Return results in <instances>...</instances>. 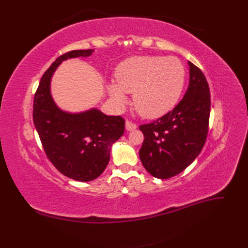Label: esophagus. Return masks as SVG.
<instances>
[{
  "label": "esophagus",
  "instance_id": "1",
  "mask_svg": "<svg viewBox=\"0 0 248 248\" xmlns=\"http://www.w3.org/2000/svg\"><path fill=\"white\" fill-rule=\"evenodd\" d=\"M125 128H126V130L132 131L134 129H137V124L131 122V121H128V120H127L126 123H125Z\"/></svg>",
  "mask_w": 248,
  "mask_h": 248
}]
</instances>
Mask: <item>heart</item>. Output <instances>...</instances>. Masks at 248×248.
I'll return each instance as SVG.
<instances>
[{
    "label": "heart",
    "instance_id": "obj_1",
    "mask_svg": "<svg viewBox=\"0 0 248 248\" xmlns=\"http://www.w3.org/2000/svg\"><path fill=\"white\" fill-rule=\"evenodd\" d=\"M185 68L175 57L139 56L125 60L116 70L108 93L118 106L133 93V106L141 116L158 118L176 106L183 91Z\"/></svg>",
    "mask_w": 248,
    "mask_h": 248
}]
</instances>
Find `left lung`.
I'll return each instance as SVG.
<instances>
[{
  "label": "left lung",
  "instance_id": "obj_1",
  "mask_svg": "<svg viewBox=\"0 0 248 248\" xmlns=\"http://www.w3.org/2000/svg\"><path fill=\"white\" fill-rule=\"evenodd\" d=\"M189 85L182 100L155 121L140 126L144 142L140 158L153 177L169 179L183 171L201 153L208 134L210 89L204 73L188 62Z\"/></svg>",
  "mask_w": 248,
  "mask_h": 248
}]
</instances>
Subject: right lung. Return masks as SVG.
Segmentation results:
<instances>
[{"label":"right lung","mask_w":248,"mask_h":248,"mask_svg":"<svg viewBox=\"0 0 248 248\" xmlns=\"http://www.w3.org/2000/svg\"><path fill=\"white\" fill-rule=\"evenodd\" d=\"M93 49L60 56L44 72L33 104V121L47 158L63 175L80 182L99 177L109 161L110 147L123 136L125 120L97 108L78 114L60 109L50 94L51 77L67 59L89 57Z\"/></svg>","instance_id":"right-lung-1"}]
</instances>
